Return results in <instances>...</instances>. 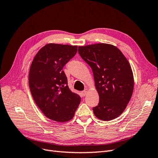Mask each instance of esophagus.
<instances>
[{
	"instance_id": "1",
	"label": "esophagus",
	"mask_w": 158,
	"mask_h": 158,
	"mask_svg": "<svg viewBox=\"0 0 158 158\" xmlns=\"http://www.w3.org/2000/svg\"><path fill=\"white\" fill-rule=\"evenodd\" d=\"M88 89H85L83 92H82V95H84V96H85V95H86V94L88 93Z\"/></svg>"
}]
</instances>
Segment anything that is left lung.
I'll return each mask as SVG.
<instances>
[{
	"instance_id": "obj_1",
	"label": "left lung",
	"mask_w": 158,
	"mask_h": 158,
	"mask_svg": "<svg viewBox=\"0 0 158 158\" xmlns=\"http://www.w3.org/2000/svg\"><path fill=\"white\" fill-rule=\"evenodd\" d=\"M82 59L92 69L99 102L94 113L102 121L118 117L132 97L134 77L131 66L117 47L97 44L78 47Z\"/></svg>"
}]
</instances>
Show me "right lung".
Returning <instances> with one entry per match:
<instances>
[{"label": "right lung", "mask_w": 158, "mask_h": 158, "mask_svg": "<svg viewBox=\"0 0 158 158\" xmlns=\"http://www.w3.org/2000/svg\"><path fill=\"white\" fill-rule=\"evenodd\" d=\"M75 45L49 44L33 59L29 85L38 107L51 120L64 123L73 118L80 97L71 92L63 69L77 52Z\"/></svg>", "instance_id": "obj_1"}]
</instances>
